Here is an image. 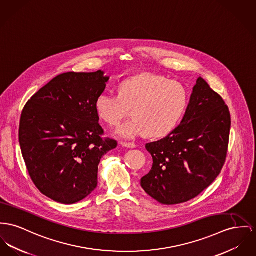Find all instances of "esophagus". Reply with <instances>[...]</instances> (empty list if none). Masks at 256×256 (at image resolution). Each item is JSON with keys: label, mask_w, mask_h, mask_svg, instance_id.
Segmentation results:
<instances>
[{"label": "esophagus", "mask_w": 256, "mask_h": 256, "mask_svg": "<svg viewBox=\"0 0 256 256\" xmlns=\"http://www.w3.org/2000/svg\"><path fill=\"white\" fill-rule=\"evenodd\" d=\"M120 144L124 148H136V144L135 142H121Z\"/></svg>", "instance_id": "esophagus-1"}]
</instances>
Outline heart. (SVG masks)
I'll list each match as a JSON object with an SVG mask.
<instances>
[{
    "mask_svg": "<svg viewBox=\"0 0 256 256\" xmlns=\"http://www.w3.org/2000/svg\"><path fill=\"white\" fill-rule=\"evenodd\" d=\"M188 104L186 87L176 80L152 74L130 78L120 86L118 95L104 92L95 102L98 116L118 126L132 110L133 120L123 124L118 135L135 138L167 136L178 126Z\"/></svg>",
    "mask_w": 256,
    "mask_h": 256,
    "instance_id": "1",
    "label": "heart"
}]
</instances>
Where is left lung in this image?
I'll list each match as a JSON object with an SVG mask.
<instances>
[{
	"label": "left lung",
	"mask_w": 256,
	"mask_h": 256,
	"mask_svg": "<svg viewBox=\"0 0 256 256\" xmlns=\"http://www.w3.org/2000/svg\"><path fill=\"white\" fill-rule=\"evenodd\" d=\"M230 128L228 106L200 76L180 124L168 136L146 144L154 164L140 180L142 189L164 204L197 197L222 172Z\"/></svg>",
	"instance_id": "obj_1"
}]
</instances>
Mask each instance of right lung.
<instances>
[{
	"mask_svg": "<svg viewBox=\"0 0 256 256\" xmlns=\"http://www.w3.org/2000/svg\"><path fill=\"white\" fill-rule=\"evenodd\" d=\"M108 78L104 72H68L40 88L25 104L19 144L36 188L61 204H74L98 184L101 158L118 146L102 138L95 102Z\"/></svg>",
	"mask_w": 256,
	"mask_h": 256,
	"instance_id": "1",
	"label": "right lung"
}]
</instances>
